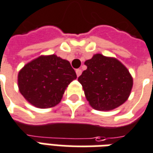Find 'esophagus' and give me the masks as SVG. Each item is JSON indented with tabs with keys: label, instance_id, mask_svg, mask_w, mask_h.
<instances>
[{
	"label": "esophagus",
	"instance_id": "1",
	"mask_svg": "<svg viewBox=\"0 0 153 153\" xmlns=\"http://www.w3.org/2000/svg\"><path fill=\"white\" fill-rule=\"evenodd\" d=\"M82 74V70H81V69H76V74H77V76H78V77L80 76V74Z\"/></svg>",
	"mask_w": 153,
	"mask_h": 153
}]
</instances>
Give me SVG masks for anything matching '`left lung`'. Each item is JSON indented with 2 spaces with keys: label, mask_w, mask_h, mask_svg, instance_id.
<instances>
[{
  "label": "left lung",
  "mask_w": 153,
  "mask_h": 153,
  "mask_svg": "<svg viewBox=\"0 0 153 153\" xmlns=\"http://www.w3.org/2000/svg\"><path fill=\"white\" fill-rule=\"evenodd\" d=\"M84 65L87 69L78 80L94 109H114L128 99L132 87V78L121 62L97 54L86 60Z\"/></svg>",
  "instance_id": "8db88e82"
}]
</instances>
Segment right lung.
Masks as SVG:
<instances>
[{"label":"right lung","instance_id":"obj_1","mask_svg":"<svg viewBox=\"0 0 153 153\" xmlns=\"http://www.w3.org/2000/svg\"><path fill=\"white\" fill-rule=\"evenodd\" d=\"M76 78L69 61L52 54L40 56L25 65L18 74V85L32 105L47 108L60 102L67 86Z\"/></svg>","mask_w":153,"mask_h":153}]
</instances>
